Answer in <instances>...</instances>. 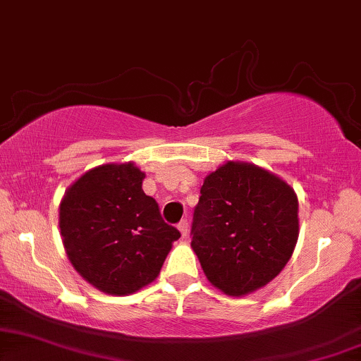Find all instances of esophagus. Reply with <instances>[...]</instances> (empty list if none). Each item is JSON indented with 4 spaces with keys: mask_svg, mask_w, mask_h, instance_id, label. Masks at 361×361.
<instances>
[{
    "mask_svg": "<svg viewBox=\"0 0 361 361\" xmlns=\"http://www.w3.org/2000/svg\"><path fill=\"white\" fill-rule=\"evenodd\" d=\"M177 228H179V231L182 233V238H185L187 233H189V221H187L185 219L179 221V225H177Z\"/></svg>",
    "mask_w": 361,
    "mask_h": 361,
    "instance_id": "34e87169",
    "label": "esophagus"
}]
</instances>
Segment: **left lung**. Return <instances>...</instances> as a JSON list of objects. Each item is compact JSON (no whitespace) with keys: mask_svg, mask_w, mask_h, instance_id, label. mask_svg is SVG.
I'll use <instances>...</instances> for the list:
<instances>
[{"mask_svg":"<svg viewBox=\"0 0 361 361\" xmlns=\"http://www.w3.org/2000/svg\"><path fill=\"white\" fill-rule=\"evenodd\" d=\"M298 197L271 172L228 161L205 177L192 221V250L215 288L245 295L274 279L299 236Z\"/></svg>","mask_w":361,"mask_h":361,"instance_id":"1","label":"left lung"}]
</instances>
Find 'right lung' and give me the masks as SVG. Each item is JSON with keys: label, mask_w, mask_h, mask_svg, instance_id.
Segmentation results:
<instances>
[{"label": "right lung", "mask_w": 361, "mask_h": 361, "mask_svg": "<svg viewBox=\"0 0 361 361\" xmlns=\"http://www.w3.org/2000/svg\"><path fill=\"white\" fill-rule=\"evenodd\" d=\"M135 164H103L68 187L59 226L68 259L85 281L113 295L133 294L159 274L179 230L162 220Z\"/></svg>", "instance_id": "right-lung-1"}]
</instances>
